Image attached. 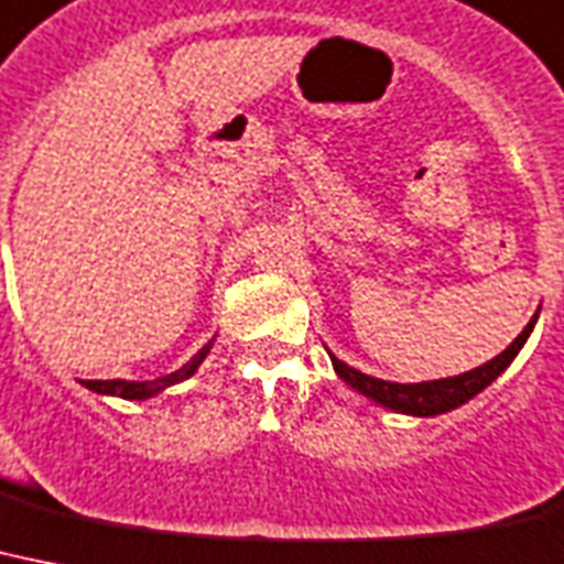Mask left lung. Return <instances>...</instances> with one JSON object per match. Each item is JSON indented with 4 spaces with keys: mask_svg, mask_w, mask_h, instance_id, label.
I'll list each match as a JSON object with an SVG mask.
<instances>
[{
    "mask_svg": "<svg viewBox=\"0 0 564 564\" xmlns=\"http://www.w3.org/2000/svg\"><path fill=\"white\" fill-rule=\"evenodd\" d=\"M539 318V313L530 318V324L519 333V338L507 347L505 354H498L496 359H489L487 365H480L475 370H466L460 377H448V379H434V382H416V386H400V382H386V379L368 377V373H361V370L350 368L345 361H338L336 356H329L333 359V368L341 379H345L347 386L356 388L359 393H365L368 400L379 402V405H386L391 411H400V414H414V416H434V414H446V411L457 409V405H464L480 393L489 382H496L501 373L507 370L519 350L524 347L528 336L533 333V324Z\"/></svg>",
    "mask_w": 564,
    "mask_h": 564,
    "instance_id": "left-lung-1",
    "label": "left lung"
}]
</instances>
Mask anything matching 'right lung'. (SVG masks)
<instances>
[{
  "label": "right lung",
  "instance_id": "1",
  "mask_svg": "<svg viewBox=\"0 0 564 564\" xmlns=\"http://www.w3.org/2000/svg\"><path fill=\"white\" fill-rule=\"evenodd\" d=\"M210 345H214V338H210L208 345L194 356V359L182 365L178 370L167 373V377H159L153 382H127V379H86L84 386L95 393H109V397H121V400H148V397H155L159 391H164L167 386H176L182 379L194 377V370L203 365V359L208 356Z\"/></svg>",
  "mask_w": 564,
  "mask_h": 564
}]
</instances>
